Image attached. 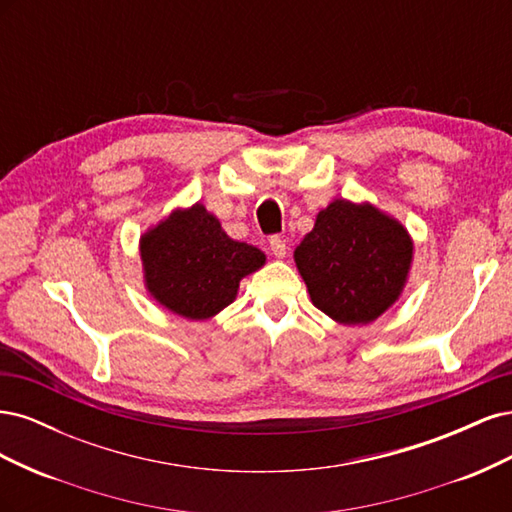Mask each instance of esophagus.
Wrapping results in <instances>:
<instances>
[{"instance_id": "esophagus-1", "label": "esophagus", "mask_w": 512, "mask_h": 512, "mask_svg": "<svg viewBox=\"0 0 512 512\" xmlns=\"http://www.w3.org/2000/svg\"><path fill=\"white\" fill-rule=\"evenodd\" d=\"M269 247H271L273 256H277V258H284V256H286V241H284L282 237L273 235V237L269 239Z\"/></svg>"}]
</instances>
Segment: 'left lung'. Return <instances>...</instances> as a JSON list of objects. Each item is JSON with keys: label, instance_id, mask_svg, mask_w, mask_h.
Returning <instances> with one entry per match:
<instances>
[{"label": "left lung", "instance_id": "1", "mask_svg": "<svg viewBox=\"0 0 512 512\" xmlns=\"http://www.w3.org/2000/svg\"><path fill=\"white\" fill-rule=\"evenodd\" d=\"M314 305L344 324L376 320L399 297L412 260L406 228L371 205L335 200L294 252Z\"/></svg>", "mask_w": 512, "mask_h": 512}]
</instances>
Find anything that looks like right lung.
<instances>
[{
	"label": "right lung",
	"instance_id": "1",
	"mask_svg": "<svg viewBox=\"0 0 512 512\" xmlns=\"http://www.w3.org/2000/svg\"><path fill=\"white\" fill-rule=\"evenodd\" d=\"M149 292L170 312L203 320L232 303L241 277L265 265L254 245L232 241L203 205L175 211L141 241Z\"/></svg>",
	"mask_w": 512,
	"mask_h": 512
}]
</instances>
